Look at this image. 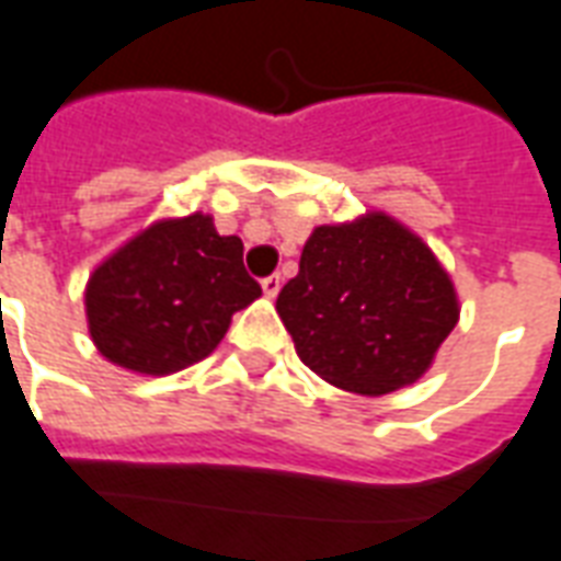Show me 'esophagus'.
<instances>
[{"label": "esophagus", "mask_w": 561, "mask_h": 561, "mask_svg": "<svg viewBox=\"0 0 561 561\" xmlns=\"http://www.w3.org/2000/svg\"><path fill=\"white\" fill-rule=\"evenodd\" d=\"M261 288H264V294H267V297H276V294H279V288H282L279 273H273V276H264V279H261Z\"/></svg>", "instance_id": "obj_1"}]
</instances>
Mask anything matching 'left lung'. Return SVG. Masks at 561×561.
Instances as JSON below:
<instances>
[{"instance_id": "8db88e82", "label": "left lung", "mask_w": 561, "mask_h": 561, "mask_svg": "<svg viewBox=\"0 0 561 561\" xmlns=\"http://www.w3.org/2000/svg\"><path fill=\"white\" fill-rule=\"evenodd\" d=\"M276 312L314 375L347 392L386 396L425 375L458 323V300L416 234L368 214L314 228Z\"/></svg>"}]
</instances>
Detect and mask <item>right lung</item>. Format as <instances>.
Masks as SVG:
<instances>
[{
  "instance_id": "obj_1",
  "label": "right lung",
  "mask_w": 561,
  "mask_h": 561,
  "mask_svg": "<svg viewBox=\"0 0 561 561\" xmlns=\"http://www.w3.org/2000/svg\"><path fill=\"white\" fill-rule=\"evenodd\" d=\"M255 297L261 285L243 267L240 238L193 214L145 228L103 261L85 288V314L110 363L172 375L205 359Z\"/></svg>"
}]
</instances>
